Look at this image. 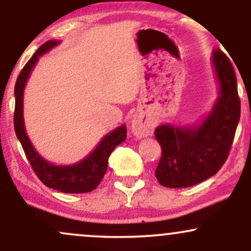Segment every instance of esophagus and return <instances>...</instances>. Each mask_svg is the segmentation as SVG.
<instances>
[{
	"label": "esophagus",
	"instance_id": "esophagus-1",
	"mask_svg": "<svg viewBox=\"0 0 251 251\" xmlns=\"http://www.w3.org/2000/svg\"><path fill=\"white\" fill-rule=\"evenodd\" d=\"M131 129L135 137H148L153 133V122L144 119L142 116H135L131 122Z\"/></svg>",
	"mask_w": 251,
	"mask_h": 251
}]
</instances>
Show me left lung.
Returning a JSON list of instances; mask_svg holds the SVG:
<instances>
[{"label":"left lung","mask_w":251,"mask_h":251,"mask_svg":"<svg viewBox=\"0 0 251 251\" xmlns=\"http://www.w3.org/2000/svg\"><path fill=\"white\" fill-rule=\"evenodd\" d=\"M220 96L208 117L197 126L160 125L155 139L162 157L155 169L159 184L171 189L188 188L208 179L226 163L241 116L235 71L220 50L212 53Z\"/></svg>","instance_id":"obj_1"}]
</instances>
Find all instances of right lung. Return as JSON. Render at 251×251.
I'll use <instances>...</instances> for the list:
<instances>
[{
    "label": "right lung",
    "mask_w": 251,
    "mask_h": 251,
    "mask_svg": "<svg viewBox=\"0 0 251 251\" xmlns=\"http://www.w3.org/2000/svg\"><path fill=\"white\" fill-rule=\"evenodd\" d=\"M59 41L50 40L45 42L35 51L31 59L25 63L15 83V112H14V128L19 138L25 157L29 160L31 168L39 179L46 186L59 190L65 194H85L91 192L99 185L106 174L108 165V157L119 144L126 139V126H119L102 138L91 154L81 162L73 165L57 166L42 158L31 145L25 133L24 122V91L30 72L36 65L39 56L50 51L59 45Z\"/></svg>",
    "instance_id": "add662e5"
}]
</instances>
